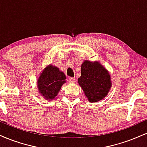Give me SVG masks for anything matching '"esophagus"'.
<instances>
[{
    "mask_svg": "<svg viewBox=\"0 0 147 147\" xmlns=\"http://www.w3.org/2000/svg\"><path fill=\"white\" fill-rule=\"evenodd\" d=\"M68 80L69 82H70V83H74L75 82V77H69Z\"/></svg>",
    "mask_w": 147,
    "mask_h": 147,
    "instance_id": "1",
    "label": "esophagus"
}]
</instances>
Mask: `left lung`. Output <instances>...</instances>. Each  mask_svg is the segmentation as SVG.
Instances as JSON below:
<instances>
[{"label": "left lung", "mask_w": 147, "mask_h": 147, "mask_svg": "<svg viewBox=\"0 0 147 147\" xmlns=\"http://www.w3.org/2000/svg\"><path fill=\"white\" fill-rule=\"evenodd\" d=\"M79 84L88 99L98 102L107 95L111 88V77L109 72L98 62L85 61L82 65Z\"/></svg>", "instance_id": "8db88e82"}]
</instances>
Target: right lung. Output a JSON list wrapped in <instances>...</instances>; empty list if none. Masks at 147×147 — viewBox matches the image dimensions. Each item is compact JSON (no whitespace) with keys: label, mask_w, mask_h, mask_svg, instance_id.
<instances>
[{"label":"right lung","mask_w":147,"mask_h":147,"mask_svg":"<svg viewBox=\"0 0 147 147\" xmlns=\"http://www.w3.org/2000/svg\"><path fill=\"white\" fill-rule=\"evenodd\" d=\"M66 79L63 72L58 68L50 65L44 69L38 79V90L45 98L54 99Z\"/></svg>","instance_id":"1"}]
</instances>
